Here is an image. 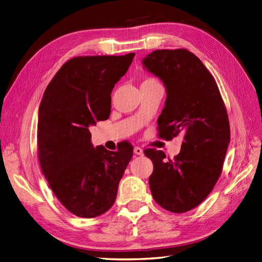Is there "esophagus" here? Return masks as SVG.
<instances>
[{
    "mask_svg": "<svg viewBox=\"0 0 262 262\" xmlns=\"http://www.w3.org/2000/svg\"><path fill=\"white\" fill-rule=\"evenodd\" d=\"M134 154L138 155V156H143L144 155V150L140 147H135V148H134Z\"/></svg>",
    "mask_w": 262,
    "mask_h": 262,
    "instance_id": "34e87169",
    "label": "esophagus"
}]
</instances>
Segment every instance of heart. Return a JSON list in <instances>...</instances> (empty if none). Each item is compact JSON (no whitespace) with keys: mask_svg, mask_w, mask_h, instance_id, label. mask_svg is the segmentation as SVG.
Segmentation results:
<instances>
[{"mask_svg":"<svg viewBox=\"0 0 262 262\" xmlns=\"http://www.w3.org/2000/svg\"><path fill=\"white\" fill-rule=\"evenodd\" d=\"M155 81H156L155 79H146V80H144L143 83H145V82H155Z\"/></svg>","mask_w":262,"mask_h":262,"instance_id":"b5f03b06","label":"heart"}]
</instances>
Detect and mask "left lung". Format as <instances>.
<instances>
[{"instance_id":"obj_1","label":"left lung","mask_w":262,"mask_h":262,"mask_svg":"<svg viewBox=\"0 0 262 262\" xmlns=\"http://www.w3.org/2000/svg\"><path fill=\"white\" fill-rule=\"evenodd\" d=\"M141 63L166 88L164 108L157 121L159 136L183 135L173 160L161 150H145L154 163L149 186L164 210L188 212L206 199L222 173L230 141L227 112L213 76L189 50H155Z\"/></svg>"}]
</instances>
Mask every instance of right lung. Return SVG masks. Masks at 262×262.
I'll use <instances>...</instances> for the list:
<instances>
[{
	"mask_svg": "<svg viewBox=\"0 0 262 262\" xmlns=\"http://www.w3.org/2000/svg\"><path fill=\"white\" fill-rule=\"evenodd\" d=\"M134 56L72 58L43 92L37 125L41 171L57 199L79 217L110 210L133 157L128 143L117 151L93 147L89 127L108 118L111 93Z\"/></svg>",
	"mask_w": 262,
	"mask_h": 262,
	"instance_id": "obj_1",
	"label": "right lung"
}]
</instances>
